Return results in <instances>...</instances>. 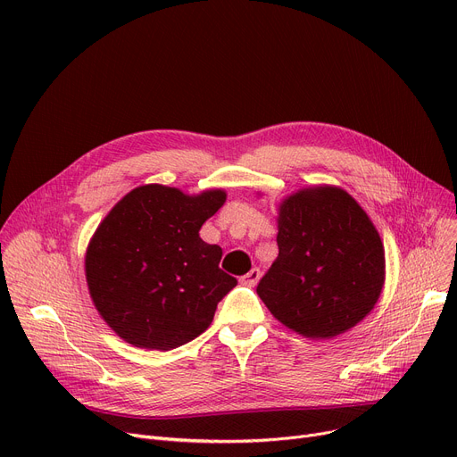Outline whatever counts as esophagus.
<instances>
[{
	"label": "esophagus",
	"mask_w": 457,
	"mask_h": 457,
	"mask_svg": "<svg viewBox=\"0 0 457 457\" xmlns=\"http://www.w3.org/2000/svg\"><path fill=\"white\" fill-rule=\"evenodd\" d=\"M259 278H261V270L259 269H252L246 276H243V283L245 285H248V287H253L257 281H259Z\"/></svg>",
	"instance_id": "obj_1"
}]
</instances>
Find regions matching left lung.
Segmentation results:
<instances>
[{
  "label": "left lung",
  "instance_id": "left-lung-1",
  "mask_svg": "<svg viewBox=\"0 0 457 457\" xmlns=\"http://www.w3.org/2000/svg\"><path fill=\"white\" fill-rule=\"evenodd\" d=\"M278 259L257 295L287 328L331 339L361 322L386 279L381 238L346 190L302 188L279 205Z\"/></svg>",
  "mask_w": 457,
  "mask_h": 457
}]
</instances>
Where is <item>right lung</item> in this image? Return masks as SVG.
Returning <instances> with one entry per match:
<instances>
[{
  "label": "right lung",
  "instance_id": "right-lung-1",
  "mask_svg": "<svg viewBox=\"0 0 457 457\" xmlns=\"http://www.w3.org/2000/svg\"><path fill=\"white\" fill-rule=\"evenodd\" d=\"M224 190L187 196L164 185L133 188L96 229L85 257L88 291L104 320L133 346L172 350L204 333L237 279L200 228Z\"/></svg>",
  "mask_w": 457,
  "mask_h": 457
}]
</instances>
